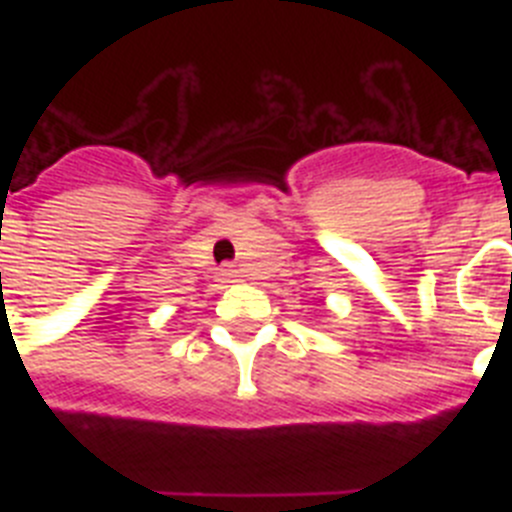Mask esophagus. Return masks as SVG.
I'll list each match as a JSON object with an SVG mask.
<instances>
[{"instance_id": "obj_1", "label": "esophagus", "mask_w": 512, "mask_h": 512, "mask_svg": "<svg viewBox=\"0 0 512 512\" xmlns=\"http://www.w3.org/2000/svg\"><path fill=\"white\" fill-rule=\"evenodd\" d=\"M217 277H220V282H233V279H235V269H233V266H223Z\"/></svg>"}]
</instances>
